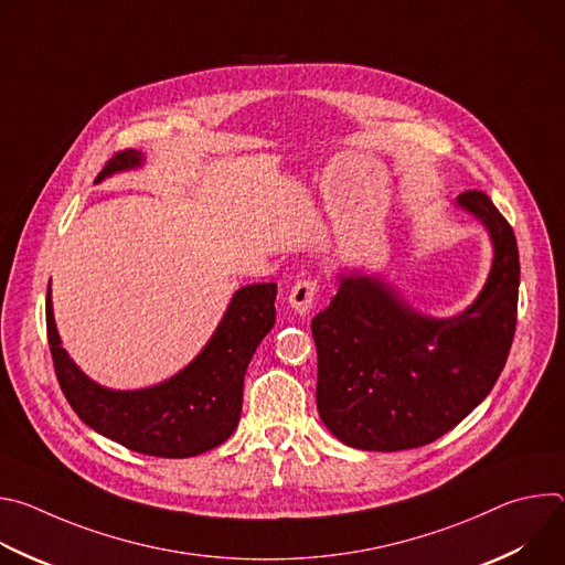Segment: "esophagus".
I'll list each match as a JSON object with an SVG mask.
<instances>
[{
	"label": "esophagus",
	"mask_w": 565,
	"mask_h": 565,
	"mask_svg": "<svg viewBox=\"0 0 565 565\" xmlns=\"http://www.w3.org/2000/svg\"><path fill=\"white\" fill-rule=\"evenodd\" d=\"M317 299V284L315 281H297L288 295V303L295 308L297 315H308Z\"/></svg>",
	"instance_id": "obj_1"
}]
</instances>
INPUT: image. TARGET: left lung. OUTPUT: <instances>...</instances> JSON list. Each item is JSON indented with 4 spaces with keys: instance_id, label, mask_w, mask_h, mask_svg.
<instances>
[{
    "instance_id": "8db88e82",
    "label": "left lung",
    "mask_w": 565,
    "mask_h": 565,
    "mask_svg": "<svg viewBox=\"0 0 565 565\" xmlns=\"http://www.w3.org/2000/svg\"><path fill=\"white\" fill-rule=\"evenodd\" d=\"M456 207L482 223L494 250L465 310L425 315L380 275L344 268L331 306L312 319L317 412L353 449L434 443L488 397L505 366L519 301L516 236L482 192L460 194Z\"/></svg>"
}]
</instances>
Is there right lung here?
Masks as SVG:
<instances>
[{"label":"right lung","mask_w":565,"mask_h":565,"mask_svg":"<svg viewBox=\"0 0 565 565\" xmlns=\"http://www.w3.org/2000/svg\"><path fill=\"white\" fill-rule=\"evenodd\" d=\"M142 151L116 153L96 183L140 170ZM277 284L238 288L201 353L172 377L145 388H109L92 380L62 349L51 286L46 290V331L53 366L68 405L105 438L158 458H190L223 445L236 429L244 402L246 369L275 327Z\"/></svg>","instance_id":"1"}]
</instances>
